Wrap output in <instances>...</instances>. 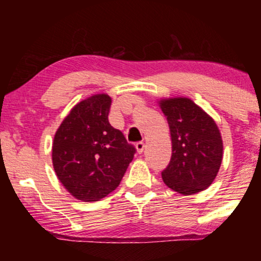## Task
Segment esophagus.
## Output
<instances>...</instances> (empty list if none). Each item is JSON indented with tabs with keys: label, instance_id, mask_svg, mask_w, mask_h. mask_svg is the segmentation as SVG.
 Returning <instances> with one entry per match:
<instances>
[{
	"label": "esophagus",
	"instance_id": "1",
	"mask_svg": "<svg viewBox=\"0 0 261 261\" xmlns=\"http://www.w3.org/2000/svg\"><path fill=\"white\" fill-rule=\"evenodd\" d=\"M135 147H136V149H137V153H142L143 149H145V143L137 142L136 145H135Z\"/></svg>",
	"mask_w": 261,
	"mask_h": 261
}]
</instances>
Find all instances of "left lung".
<instances>
[{
  "mask_svg": "<svg viewBox=\"0 0 261 261\" xmlns=\"http://www.w3.org/2000/svg\"><path fill=\"white\" fill-rule=\"evenodd\" d=\"M160 107L172 137V158L162 172L164 184L182 195L205 190L216 178L223 155L216 122L189 98L161 99Z\"/></svg>",
  "mask_w": 261,
  "mask_h": 261,
  "instance_id": "1",
  "label": "left lung"
}]
</instances>
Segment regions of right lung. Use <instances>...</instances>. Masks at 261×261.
<instances>
[{"label": "right lung", "mask_w": 261, "mask_h": 261, "mask_svg": "<svg viewBox=\"0 0 261 261\" xmlns=\"http://www.w3.org/2000/svg\"><path fill=\"white\" fill-rule=\"evenodd\" d=\"M110 106L112 98L104 93L80 101L54 137L56 175L81 201H98L115 190L136 152L109 124Z\"/></svg>", "instance_id": "obj_1"}]
</instances>
